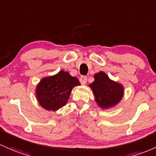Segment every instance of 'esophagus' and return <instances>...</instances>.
<instances>
[{"instance_id": "esophagus-1", "label": "esophagus", "mask_w": 156, "mask_h": 156, "mask_svg": "<svg viewBox=\"0 0 156 156\" xmlns=\"http://www.w3.org/2000/svg\"><path fill=\"white\" fill-rule=\"evenodd\" d=\"M80 82L82 85H85L87 83V77L85 76H82L80 78Z\"/></svg>"}]
</instances>
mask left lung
<instances>
[{
	"label": "left lung",
	"mask_w": 156,
	"mask_h": 156,
	"mask_svg": "<svg viewBox=\"0 0 156 156\" xmlns=\"http://www.w3.org/2000/svg\"><path fill=\"white\" fill-rule=\"evenodd\" d=\"M95 101L103 109L116 105L124 95V87L120 83L113 81L103 71L94 75V81L89 85Z\"/></svg>",
	"instance_id": "1"
}]
</instances>
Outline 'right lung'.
<instances>
[{
    "label": "right lung",
    "instance_id": "1",
    "mask_svg": "<svg viewBox=\"0 0 156 156\" xmlns=\"http://www.w3.org/2000/svg\"><path fill=\"white\" fill-rule=\"evenodd\" d=\"M77 85H80L77 78L61 70L54 76L43 78L37 85L38 102L47 111H57L67 104L71 90Z\"/></svg>",
    "mask_w": 156,
    "mask_h": 156
}]
</instances>
